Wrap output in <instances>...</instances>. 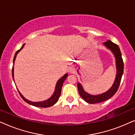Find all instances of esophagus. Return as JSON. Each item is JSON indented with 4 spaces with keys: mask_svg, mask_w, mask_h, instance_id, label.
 Segmentation results:
<instances>
[{
    "mask_svg": "<svg viewBox=\"0 0 135 135\" xmlns=\"http://www.w3.org/2000/svg\"><path fill=\"white\" fill-rule=\"evenodd\" d=\"M69 71H71V68H70V69H69Z\"/></svg>",
    "mask_w": 135,
    "mask_h": 135,
    "instance_id": "esophagus-1",
    "label": "esophagus"
}]
</instances>
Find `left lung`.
Listing matches in <instances>:
<instances>
[{
    "label": "left lung",
    "mask_w": 135,
    "mask_h": 135,
    "mask_svg": "<svg viewBox=\"0 0 135 135\" xmlns=\"http://www.w3.org/2000/svg\"><path fill=\"white\" fill-rule=\"evenodd\" d=\"M103 44L108 48L110 49L112 53H114V56L115 57L116 61V68H117V74H116V77L114 81L113 85L110 89L108 90L106 92L101 95H91L85 92L83 89L81 85L78 83L77 84V88H78L79 95L83 99H84L86 102L90 104H95V103H98L103 102V101L108 100L110 98H111L116 92H117L119 86L121 82V79L122 77L123 73V59L122 58V55L120 49L117 44L113 43L110 40H108Z\"/></svg>",
    "instance_id": "1"
}]
</instances>
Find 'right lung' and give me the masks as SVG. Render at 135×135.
I'll list each match as a JSON object with an SVG mask.
<instances>
[{
    "mask_svg": "<svg viewBox=\"0 0 135 135\" xmlns=\"http://www.w3.org/2000/svg\"><path fill=\"white\" fill-rule=\"evenodd\" d=\"M25 44H23V46H22V47L20 49V50H18L16 51L15 53V56H14V58H13V64H14V62L15 61V59H16V55H17L18 53L20 51V50L23 49L24 47V46H25ZM14 71V69H13V66L12 68V77H13V79L14 80V74H13V71ZM68 74H64V75H63L61 78L60 80H59L58 82L56 83V87H55V91H54V93L53 94V95L51 96V97L49 99H47V100L46 101H40V102H32V101H29L27 100L25 98H24V97L23 95H21V93L19 91V90H18V93L20 95V97H21L22 98L24 101H25V102H26L27 103H28V104H31V105H32V106H36V107H39V108H49V107H50V106H52L53 105H54L55 103H56L57 101H58L59 98H60V95H61V88H62V85H63V82L65 80V79L67 78L68 77Z\"/></svg>",
    "mask_w": 135,
    "mask_h": 135,
    "instance_id": "add662e5",
    "label": "right lung"
}]
</instances>
